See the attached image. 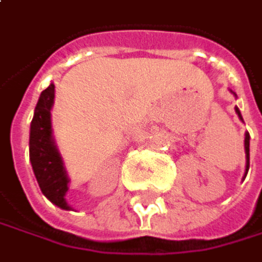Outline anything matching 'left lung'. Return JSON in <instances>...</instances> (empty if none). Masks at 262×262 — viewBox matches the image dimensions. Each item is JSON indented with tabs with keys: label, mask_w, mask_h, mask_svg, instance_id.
<instances>
[{
	"label": "left lung",
	"mask_w": 262,
	"mask_h": 262,
	"mask_svg": "<svg viewBox=\"0 0 262 262\" xmlns=\"http://www.w3.org/2000/svg\"><path fill=\"white\" fill-rule=\"evenodd\" d=\"M236 113H238V116L243 119V116H241V113H239V110H238V108H236ZM249 143H250V135H249V134H246V138H244V149H246V158H247L246 173L249 172V166H250V163H249V160H250V157H249Z\"/></svg>",
	"instance_id": "obj_1"
}]
</instances>
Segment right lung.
<instances>
[{
    "label": "right lung",
    "instance_id": "1",
    "mask_svg": "<svg viewBox=\"0 0 262 262\" xmlns=\"http://www.w3.org/2000/svg\"><path fill=\"white\" fill-rule=\"evenodd\" d=\"M55 98V85L50 84L41 92L35 115L30 124V163L39 184L41 192L58 207L69 210L66 192L69 190V178L66 175L62 160L52 138L50 108Z\"/></svg>",
    "mask_w": 262,
    "mask_h": 262
}]
</instances>
